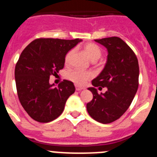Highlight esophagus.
Returning <instances> with one entry per match:
<instances>
[{
	"mask_svg": "<svg viewBox=\"0 0 157 157\" xmlns=\"http://www.w3.org/2000/svg\"><path fill=\"white\" fill-rule=\"evenodd\" d=\"M84 89V88H82V87H80L78 86V85H76V90L77 91H81V90Z\"/></svg>",
	"mask_w": 157,
	"mask_h": 157,
	"instance_id": "obj_1",
	"label": "esophagus"
}]
</instances>
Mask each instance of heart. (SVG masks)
Wrapping results in <instances>:
<instances>
[{
	"mask_svg": "<svg viewBox=\"0 0 157 157\" xmlns=\"http://www.w3.org/2000/svg\"><path fill=\"white\" fill-rule=\"evenodd\" d=\"M84 50L92 62H96L98 59L101 58L102 50L99 46L94 43H87L84 45ZM73 52H74V50H71L65 55V63L66 65L69 63V61H70V58L73 55ZM67 77L77 84L83 85L92 77V74L88 72L80 70V69H73L72 71H69L67 73Z\"/></svg>",
	"mask_w": 157,
	"mask_h": 157,
	"instance_id": "obj_1",
	"label": "heart"
}]
</instances>
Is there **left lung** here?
I'll return each instance as SVG.
<instances>
[{
    "label": "left lung",
    "mask_w": 157,
    "mask_h": 157,
    "mask_svg": "<svg viewBox=\"0 0 157 157\" xmlns=\"http://www.w3.org/2000/svg\"><path fill=\"white\" fill-rule=\"evenodd\" d=\"M95 41L105 46L108 54L103 69L92 81L94 87L88 88L93 99L87 103V111L95 121L107 124L122 116L135 96L138 88V61L131 48L120 38ZM95 86H106L108 91L98 94Z\"/></svg>",
    "instance_id": "8db88e82"
}]
</instances>
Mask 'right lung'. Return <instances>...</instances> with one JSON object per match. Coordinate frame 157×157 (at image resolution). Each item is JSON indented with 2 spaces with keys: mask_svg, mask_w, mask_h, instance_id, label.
Segmentation results:
<instances>
[{
  "mask_svg": "<svg viewBox=\"0 0 157 157\" xmlns=\"http://www.w3.org/2000/svg\"><path fill=\"white\" fill-rule=\"evenodd\" d=\"M81 41L37 39L20 54L15 68L16 90L22 107L35 121L49 122L58 118L74 93V84L69 80L55 87L49 80L63 69L66 54Z\"/></svg>",
  "mask_w": 157,
  "mask_h": 157,
  "instance_id": "1",
  "label": "right lung"
}]
</instances>
